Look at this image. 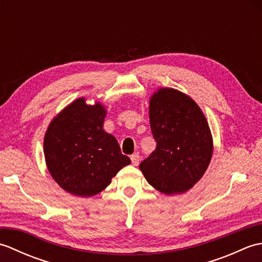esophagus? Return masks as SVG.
I'll return each instance as SVG.
<instances>
[{
  "label": "esophagus",
  "mask_w": 262,
  "mask_h": 262,
  "mask_svg": "<svg viewBox=\"0 0 262 262\" xmlns=\"http://www.w3.org/2000/svg\"><path fill=\"white\" fill-rule=\"evenodd\" d=\"M130 160L133 164L138 165V163H140V154L134 153L133 155H130Z\"/></svg>",
  "instance_id": "1"
}]
</instances>
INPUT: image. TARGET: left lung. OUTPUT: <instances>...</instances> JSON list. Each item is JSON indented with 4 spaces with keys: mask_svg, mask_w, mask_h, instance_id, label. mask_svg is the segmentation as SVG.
I'll use <instances>...</instances> for the list:
<instances>
[{
    "mask_svg": "<svg viewBox=\"0 0 262 262\" xmlns=\"http://www.w3.org/2000/svg\"><path fill=\"white\" fill-rule=\"evenodd\" d=\"M149 124L157 148L142 161L141 171L161 192H186L203 177L213 154L203 111L182 92L160 89L149 101Z\"/></svg>",
    "mask_w": 262,
    "mask_h": 262,
    "instance_id": "left-lung-1",
    "label": "left lung"
}]
</instances>
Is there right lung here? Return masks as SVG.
<instances>
[{
	"instance_id": "obj_1",
	"label": "right lung",
	"mask_w": 262,
	"mask_h": 262,
	"mask_svg": "<svg viewBox=\"0 0 262 262\" xmlns=\"http://www.w3.org/2000/svg\"><path fill=\"white\" fill-rule=\"evenodd\" d=\"M105 110L80 98L55 117L43 141L47 168L64 190L80 197L102 191L130 160L103 130Z\"/></svg>"
}]
</instances>
